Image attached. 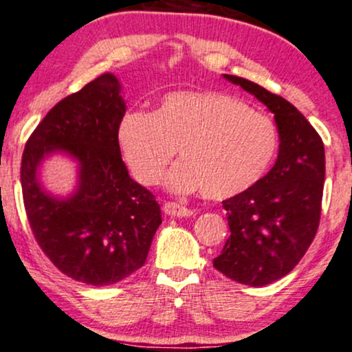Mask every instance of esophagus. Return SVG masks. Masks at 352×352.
Masks as SVG:
<instances>
[{
	"label": "esophagus",
	"mask_w": 352,
	"mask_h": 352,
	"mask_svg": "<svg viewBox=\"0 0 352 352\" xmlns=\"http://www.w3.org/2000/svg\"><path fill=\"white\" fill-rule=\"evenodd\" d=\"M163 212L166 214V216H171V217H189V216H192L194 210L186 208V206L177 204V202H164Z\"/></svg>",
	"instance_id": "esophagus-1"
}]
</instances>
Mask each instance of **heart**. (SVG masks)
<instances>
[{"mask_svg":"<svg viewBox=\"0 0 352 352\" xmlns=\"http://www.w3.org/2000/svg\"><path fill=\"white\" fill-rule=\"evenodd\" d=\"M117 138L140 184L158 183L177 150L181 161L168 173V188L201 189L214 201L239 196L258 183L278 148L276 128L267 115L232 95L192 90L164 95L153 113L128 111Z\"/></svg>","mask_w":352,"mask_h":352,"instance_id":"b5f03b06","label":"heart"}]
</instances>
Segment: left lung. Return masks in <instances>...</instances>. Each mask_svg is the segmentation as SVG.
I'll use <instances>...</instances> for the list:
<instances>
[{
  "label": "left lung",
  "mask_w": 352,
  "mask_h": 352,
  "mask_svg": "<svg viewBox=\"0 0 352 352\" xmlns=\"http://www.w3.org/2000/svg\"><path fill=\"white\" fill-rule=\"evenodd\" d=\"M241 85L274 113L280 146L274 168L245 192L222 201L230 237L216 270L234 282L263 287L290 274L315 239L324 186V144L301 111L247 78Z\"/></svg>",
  "instance_id": "obj_1"
}]
</instances>
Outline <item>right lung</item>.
<instances>
[{
    "mask_svg": "<svg viewBox=\"0 0 352 352\" xmlns=\"http://www.w3.org/2000/svg\"><path fill=\"white\" fill-rule=\"evenodd\" d=\"M122 85L103 74L60 100L29 136L21 161L28 221L37 243L62 274L105 287L144 265L161 224L155 196L128 175L117 131L125 115ZM78 161V189L56 198L38 181L45 155Z\"/></svg>",
    "mask_w": 352,
    "mask_h": 352,
    "instance_id": "right-lung-1",
    "label": "right lung"
}]
</instances>
